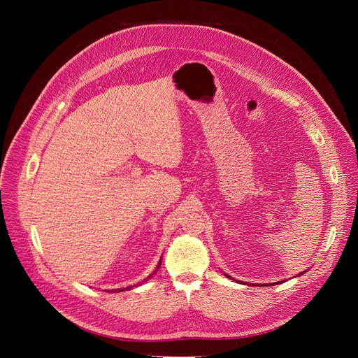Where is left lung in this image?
I'll return each mask as SVG.
<instances>
[{"instance_id":"8db88e82","label":"left lung","mask_w":358,"mask_h":358,"mask_svg":"<svg viewBox=\"0 0 358 358\" xmlns=\"http://www.w3.org/2000/svg\"><path fill=\"white\" fill-rule=\"evenodd\" d=\"M228 277H229V275H228ZM274 285H278V283H274Z\"/></svg>"}]
</instances>
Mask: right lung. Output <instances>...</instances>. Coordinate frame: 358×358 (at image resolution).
Segmentation results:
<instances>
[{"label": "right lung", "instance_id": "1", "mask_svg": "<svg viewBox=\"0 0 358 358\" xmlns=\"http://www.w3.org/2000/svg\"><path fill=\"white\" fill-rule=\"evenodd\" d=\"M159 266H161V262H159ZM159 266H158V267H159ZM149 277H150V275H149ZM149 277H148V278H149ZM127 289H130V287H127Z\"/></svg>", "mask_w": 358, "mask_h": 358}]
</instances>
